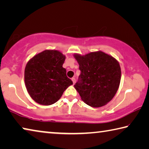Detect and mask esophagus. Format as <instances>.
Returning a JSON list of instances; mask_svg holds the SVG:
<instances>
[{
    "label": "esophagus",
    "mask_w": 149,
    "mask_h": 149,
    "mask_svg": "<svg viewBox=\"0 0 149 149\" xmlns=\"http://www.w3.org/2000/svg\"><path fill=\"white\" fill-rule=\"evenodd\" d=\"M72 81H73V84H75V77H72Z\"/></svg>",
    "instance_id": "obj_1"
}]
</instances>
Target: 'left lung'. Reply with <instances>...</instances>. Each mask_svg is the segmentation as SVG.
Masks as SVG:
<instances>
[{
	"instance_id": "1",
	"label": "left lung",
	"mask_w": 149,
	"mask_h": 149,
	"mask_svg": "<svg viewBox=\"0 0 149 149\" xmlns=\"http://www.w3.org/2000/svg\"><path fill=\"white\" fill-rule=\"evenodd\" d=\"M81 74L74 85L81 99L93 108L103 107L114 97L121 80V68L118 60L102 51L85 55L75 53Z\"/></svg>"
}]
</instances>
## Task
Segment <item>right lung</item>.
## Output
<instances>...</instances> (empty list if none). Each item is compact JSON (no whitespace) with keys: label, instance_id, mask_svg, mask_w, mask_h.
Instances as JSON below:
<instances>
[{"label":"right lung","instance_id":"obj_1","mask_svg":"<svg viewBox=\"0 0 149 149\" xmlns=\"http://www.w3.org/2000/svg\"><path fill=\"white\" fill-rule=\"evenodd\" d=\"M65 56L56 50H45L31 58L26 65L25 85L30 97L41 105L56 102L73 84L62 67Z\"/></svg>","mask_w":149,"mask_h":149}]
</instances>
